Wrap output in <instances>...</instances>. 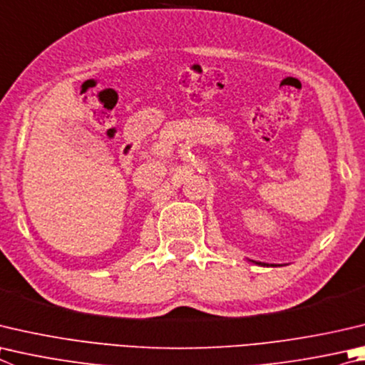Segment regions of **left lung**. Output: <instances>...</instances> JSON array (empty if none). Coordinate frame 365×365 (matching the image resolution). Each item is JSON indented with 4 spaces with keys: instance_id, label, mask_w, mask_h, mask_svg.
I'll use <instances>...</instances> for the list:
<instances>
[{
    "instance_id": "obj_1",
    "label": "left lung",
    "mask_w": 365,
    "mask_h": 365,
    "mask_svg": "<svg viewBox=\"0 0 365 365\" xmlns=\"http://www.w3.org/2000/svg\"><path fill=\"white\" fill-rule=\"evenodd\" d=\"M260 264H262V263H260ZM263 264H264V263H263ZM267 267H268V264H267Z\"/></svg>"
}]
</instances>
